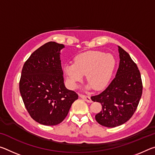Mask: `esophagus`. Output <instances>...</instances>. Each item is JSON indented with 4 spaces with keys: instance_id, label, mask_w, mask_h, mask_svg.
I'll return each instance as SVG.
<instances>
[{
    "instance_id": "obj_1",
    "label": "esophagus",
    "mask_w": 155,
    "mask_h": 155,
    "mask_svg": "<svg viewBox=\"0 0 155 155\" xmlns=\"http://www.w3.org/2000/svg\"><path fill=\"white\" fill-rule=\"evenodd\" d=\"M79 97H81V98L83 99L84 101L87 102V103H92V101H91V99L90 98V96H84L82 95V94H79Z\"/></svg>"
}]
</instances>
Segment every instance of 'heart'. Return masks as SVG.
<instances>
[{
  "mask_svg": "<svg viewBox=\"0 0 155 155\" xmlns=\"http://www.w3.org/2000/svg\"><path fill=\"white\" fill-rule=\"evenodd\" d=\"M74 64H66L64 72L72 88L77 87L78 83L87 77L90 83L86 88L100 91L105 88L112 77L115 67V59L111 54L101 51H87L74 57Z\"/></svg>",
  "mask_w": 155,
  "mask_h": 155,
  "instance_id": "obj_1",
  "label": "heart"
}]
</instances>
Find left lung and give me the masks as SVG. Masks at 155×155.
<instances>
[{
  "instance_id": "left-lung-1",
  "label": "left lung",
  "mask_w": 155,
  "mask_h": 155,
  "mask_svg": "<svg viewBox=\"0 0 155 155\" xmlns=\"http://www.w3.org/2000/svg\"><path fill=\"white\" fill-rule=\"evenodd\" d=\"M117 47L120 64L115 77L105 90L91 97L92 101L102 104V111L96 115V120L110 128L124 124L132 117L142 94V83L137 65L124 50Z\"/></svg>"
}]
</instances>
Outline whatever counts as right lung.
Instances as JSON below:
<instances>
[{
    "instance_id": "right-lung-1",
    "label": "right lung",
    "mask_w": 155,
    "mask_h": 155,
    "mask_svg": "<svg viewBox=\"0 0 155 155\" xmlns=\"http://www.w3.org/2000/svg\"><path fill=\"white\" fill-rule=\"evenodd\" d=\"M64 48V44L47 42L31 54L22 68L21 96L31 117L43 125L60 124L78 99L64 84L60 57Z\"/></svg>"
}]
</instances>
